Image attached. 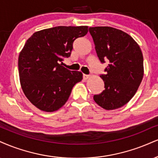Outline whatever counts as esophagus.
Segmentation results:
<instances>
[{"label":"esophagus","instance_id":"obj_1","mask_svg":"<svg viewBox=\"0 0 158 158\" xmlns=\"http://www.w3.org/2000/svg\"><path fill=\"white\" fill-rule=\"evenodd\" d=\"M89 77H90V76H89V75H86V74H83V79H85V80L88 79Z\"/></svg>","mask_w":158,"mask_h":158}]
</instances>
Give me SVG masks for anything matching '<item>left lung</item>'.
Wrapping results in <instances>:
<instances>
[{
    "label": "left lung",
    "instance_id": "left-lung-1",
    "mask_svg": "<svg viewBox=\"0 0 158 158\" xmlns=\"http://www.w3.org/2000/svg\"><path fill=\"white\" fill-rule=\"evenodd\" d=\"M98 60L109 62L100 77L104 90L94 95L100 107L110 110L125 105L135 94L143 77V58L138 43L128 34L108 26L89 28Z\"/></svg>",
    "mask_w": 158,
    "mask_h": 158
}]
</instances>
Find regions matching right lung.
<instances>
[{"label": "right lung", "mask_w": 158, "mask_h": 158, "mask_svg": "<svg viewBox=\"0 0 158 158\" xmlns=\"http://www.w3.org/2000/svg\"><path fill=\"white\" fill-rule=\"evenodd\" d=\"M87 26H56L33 34L18 58L23 91L35 107L54 112L65 104L82 73L62 65L71 56L76 39L84 37Z\"/></svg>", "instance_id": "obj_1"}]
</instances>
